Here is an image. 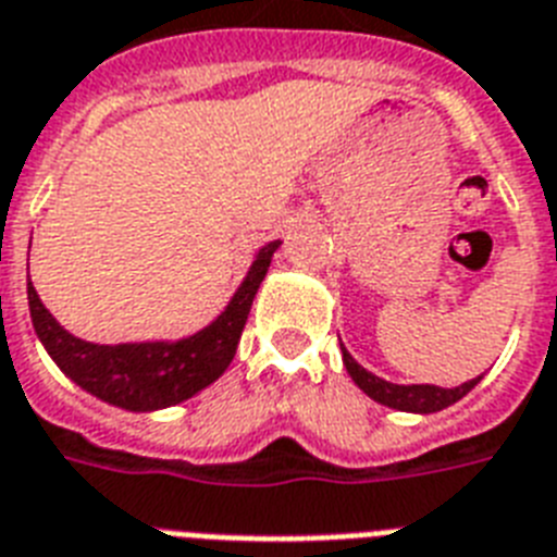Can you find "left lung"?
Wrapping results in <instances>:
<instances>
[{
  "label": "left lung",
  "instance_id": "1",
  "mask_svg": "<svg viewBox=\"0 0 557 557\" xmlns=\"http://www.w3.org/2000/svg\"><path fill=\"white\" fill-rule=\"evenodd\" d=\"M342 362L348 368L350 380L359 385V391H364L373 403L388 405V408H397V411H408V413H434L443 411L448 405H455L457 399H462L469 394L474 385H478L483 376H474V380L462 382L457 388H440V385H397V382H388L371 373L368 368L356 362L354 356L348 354V348L342 345Z\"/></svg>",
  "mask_w": 557,
  "mask_h": 557
}]
</instances>
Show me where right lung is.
<instances>
[{
    "label": "right lung",
    "instance_id": "1",
    "mask_svg": "<svg viewBox=\"0 0 557 557\" xmlns=\"http://www.w3.org/2000/svg\"><path fill=\"white\" fill-rule=\"evenodd\" d=\"M282 242L264 244L221 313L184 339L97 345L69 333L51 315L28 278L30 322L42 348L71 382L123 411L149 413L201 394L233 362L252 299Z\"/></svg>",
    "mask_w": 557,
    "mask_h": 557
}]
</instances>
